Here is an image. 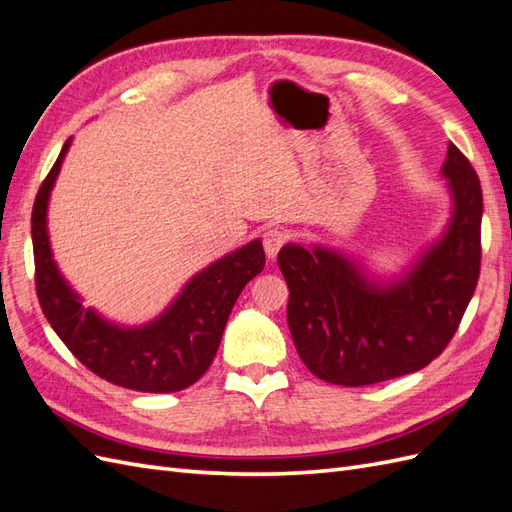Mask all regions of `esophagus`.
I'll return each instance as SVG.
<instances>
[{
  "label": "esophagus",
  "mask_w": 512,
  "mask_h": 512,
  "mask_svg": "<svg viewBox=\"0 0 512 512\" xmlns=\"http://www.w3.org/2000/svg\"><path fill=\"white\" fill-rule=\"evenodd\" d=\"M286 243V235L282 230L277 228H269L262 232V247H265V254L269 260H273L277 256V252L282 250V245Z\"/></svg>",
  "instance_id": "34e87169"
}]
</instances>
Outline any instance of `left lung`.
Wrapping results in <instances>:
<instances>
[{
  "label": "left lung",
  "mask_w": 512,
  "mask_h": 512,
  "mask_svg": "<svg viewBox=\"0 0 512 512\" xmlns=\"http://www.w3.org/2000/svg\"><path fill=\"white\" fill-rule=\"evenodd\" d=\"M442 177L453 213L442 237L391 282H376L344 254L284 245L288 327L312 374L367 386L423 369L451 342L480 273L483 190L468 158L448 143Z\"/></svg>",
  "instance_id": "obj_1"
}]
</instances>
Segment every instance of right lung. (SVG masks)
Returning <instances> with one entry per match:
<instances>
[{
    "instance_id": "add662e5",
    "label": "right lung",
    "mask_w": 512,
    "mask_h": 512,
    "mask_svg": "<svg viewBox=\"0 0 512 512\" xmlns=\"http://www.w3.org/2000/svg\"><path fill=\"white\" fill-rule=\"evenodd\" d=\"M70 147L61 149L42 181L32 211L36 292L46 320L61 342L96 376L141 393L188 389L209 369L226 320L245 284L265 269L260 239L215 260L183 286L179 297L143 327L104 320L61 277L46 232L49 196Z\"/></svg>"
}]
</instances>
